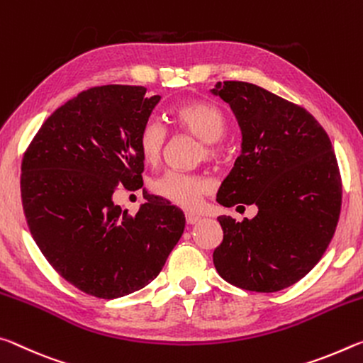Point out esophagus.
<instances>
[{"mask_svg":"<svg viewBox=\"0 0 363 363\" xmlns=\"http://www.w3.org/2000/svg\"><path fill=\"white\" fill-rule=\"evenodd\" d=\"M199 220H201V217L194 216V213H186V223L188 225H194L196 222H199Z\"/></svg>","mask_w":363,"mask_h":363,"instance_id":"esophagus-1","label":"esophagus"}]
</instances>
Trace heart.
<instances>
[{
    "label": "heart",
    "mask_w": 363,
    "mask_h": 363,
    "mask_svg": "<svg viewBox=\"0 0 363 363\" xmlns=\"http://www.w3.org/2000/svg\"><path fill=\"white\" fill-rule=\"evenodd\" d=\"M172 122L182 132L201 140L203 150L201 159H218L222 154L220 140L227 130V117L223 111L207 101H188L172 111ZM169 133L162 123L150 118L143 123L138 132V147L143 159L147 164H156L167 150ZM212 183L201 174L169 170L151 183L154 194L183 209H196L206 193H209Z\"/></svg>",
    "instance_id": "obj_1"
}]
</instances>
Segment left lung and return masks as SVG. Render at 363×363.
<instances>
[{"mask_svg": "<svg viewBox=\"0 0 363 363\" xmlns=\"http://www.w3.org/2000/svg\"><path fill=\"white\" fill-rule=\"evenodd\" d=\"M213 94L230 104L241 128V154L217 201L257 206L252 220L222 216L213 265L223 280L275 293L304 278L322 259L341 212L337 160L311 112L247 82H218Z\"/></svg>", "mask_w": 363, "mask_h": 363, "instance_id": "1", "label": "left lung"}]
</instances>
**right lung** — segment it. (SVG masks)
I'll list each match as a JSON object with an SVG mask.
<instances>
[{
	"mask_svg": "<svg viewBox=\"0 0 363 363\" xmlns=\"http://www.w3.org/2000/svg\"><path fill=\"white\" fill-rule=\"evenodd\" d=\"M160 96L145 86H93L46 118L22 159L21 196L35 242L64 280L99 299L159 275L185 230L175 206L146 194L132 216L118 185L143 186L138 132Z\"/></svg>",
	"mask_w": 363,
	"mask_h": 363,
	"instance_id": "1",
	"label": "right lung"
}]
</instances>
